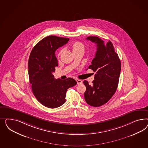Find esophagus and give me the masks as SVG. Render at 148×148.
I'll return each instance as SVG.
<instances>
[{
  "mask_svg": "<svg viewBox=\"0 0 148 148\" xmlns=\"http://www.w3.org/2000/svg\"><path fill=\"white\" fill-rule=\"evenodd\" d=\"M76 81L78 85H80V84H81L82 83V81L80 79H76Z\"/></svg>",
  "mask_w": 148,
  "mask_h": 148,
  "instance_id": "34e87169",
  "label": "esophagus"
}]
</instances>
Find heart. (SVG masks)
<instances>
[{"label": "heart", "mask_w": 148, "mask_h": 148, "mask_svg": "<svg viewBox=\"0 0 148 148\" xmlns=\"http://www.w3.org/2000/svg\"><path fill=\"white\" fill-rule=\"evenodd\" d=\"M72 47L73 48V51H76L78 50H84V45L80 42H73L72 44ZM62 50H61L60 53H62Z\"/></svg>", "instance_id": "heart-1"}]
</instances>
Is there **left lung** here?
<instances>
[{
	"label": "left lung",
	"instance_id": "1",
	"mask_svg": "<svg viewBox=\"0 0 148 148\" xmlns=\"http://www.w3.org/2000/svg\"><path fill=\"white\" fill-rule=\"evenodd\" d=\"M97 44L95 58L88 68L95 73L92 84L84 81L86 87L84 97L90 106L99 107L108 102L115 93L121 71V63L112 42L106 44L97 36L86 38Z\"/></svg>",
	"mask_w": 148,
	"mask_h": 148
}]
</instances>
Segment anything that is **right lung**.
Returning <instances> with one entry per match:
<instances>
[{"mask_svg":"<svg viewBox=\"0 0 148 148\" xmlns=\"http://www.w3.org/2000/svg\"><path fill=\"white\" fill-rule=\"evenodd\" d=\"M68 38L49 36L40 40L33 48L28 62V73L32 92L45 107L55 108L66 101L68 89L77 84L74 79H55L53 73L58 66L55 51L67 44Z\"/></svg>","mask_w":148,"mask_h":148,"instance_id":"1","label":"right lung"}]
</instances>
